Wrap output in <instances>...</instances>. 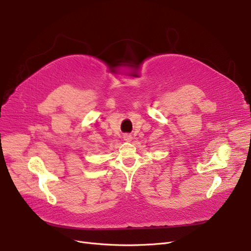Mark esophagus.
I'll return each mask as SVG.
<instances>
[{
  "mask_svg": "<svg viewBox=\"0 0 251 251\" xmlns=\"http://www.w3.org/2000/svg\"><path fill=\"white\" fill-rule=\"evenodd\" d=\"M123 138H124V140H125V141H131V140H132V136H131V135H128V134H125Z\"/></svg>",
  "mask_w": 251,
  "mask_h": 251,
  "instance_id": "34e87169",
  "label": "esophagus"
}]
</instances>
